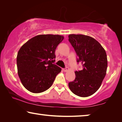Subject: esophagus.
<instances>
[{"instance_id": "34e87169", "label": "esophagus", "mask_w": 122, "mask_h": 122, "mask_svg": "<svg viewBox=\"0 0 122 122\" xmlns=\"http://www.w3.org/2000/svg\"><path fill=\"white\" fill-rule=\"evenodd\" d=\"M63 71H68V67H66L64 68H63Z\"/></svg>"}]
</instances>
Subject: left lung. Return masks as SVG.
<instances>
[{
    "instance_id": "left-lung-1",
    "label": "left lung",
    "mask_w": 122,
    "mask_h": 122,
    "mask_svg": "<svg viewBox=\"0 0 122 122\" xmlns=\"http://www.w3.org/2000/svg\"><path fill=\"white\" fill-rule=\"evenodd\" d=\"M68 38L78 56L76 61L83 65L81 71H75L76 78L68 86L76 96L89 97L98 91L106 75V52L101 44L91 36L70 34Z\"/></svg>"
}]
</instances>
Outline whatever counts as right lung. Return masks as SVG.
Masks as SVG:
<instances>
[{
	"instance_id": "obj_1",
	"label": "right lung",
	"mask_w": 122,
	"mask_h": 122,
	"mask_svg": "<svg viewBox=\"0 0 122 122\" xmlns=\"http://www.w3.org/2000/svg\"><path fill=\"white\" fill-rule=\"evenodd\" d=\"M64 37L43 34L31 38L23 45L16 57L18 73L28 91L39 93L51 86L61 68L54 64L55 51Z\"/></svg>"
}]
</instances>
